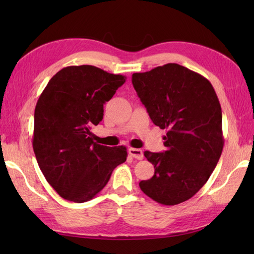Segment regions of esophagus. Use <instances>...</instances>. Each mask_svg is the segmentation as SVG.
<instances>
[{"instance_id": "34e87169", "label": "esophagus", "mask_w": 254, "mask_h": 254, "mask_svg": "<svg viewBox=\"0 0 254 254\" xmlns=\"http://www.w3.org/2000/svg\"><path fill=\"white\" fill-rule=\"evenodd\" d=\"M128 154H130L131 157L135 158V159H143V157H144L142 149H139V148H133V147L128 148Z\"/></svg>"}]
</instances>
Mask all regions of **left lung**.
<instances>
[{
  "label": "left lung",
  "instance_id": "1",
  "mask_svg": "<svg viewBox=\"0 0 254 254\" xmlns=\"http://www.w3.org/2000/svg\"><path fill=\"white\" fill-rule=\"evenodd\" d=\"M132 84L155 126L167 130L164 153L144 152L155 172L139 188L163 205L188 201L206 183L223 152L217 95L208 79L176 63L134 73Z\"/></svg>",
  "mask_w": 254,
  "mask_h": 254
}]
</instances>
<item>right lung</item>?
<instances>
[{
	"label": "right lung",
	"mask_w": 254,
	"mask_h": 254,
	"mask_svg": "<svg viewBox=\"0 0 254 254\" xmlns=\"http://www.w3.org/2000/svg\"><path fill=\"white\" fill-rule=\"evenodd\" d=\"M126 79L93 65L67 66L49 80L37 101L32 147L46 180L67 201L95 197L127 160L126 146L97 144L90 131Z\"/></svg>",
	"instance_id": "add662e5"
}]
</instances>
